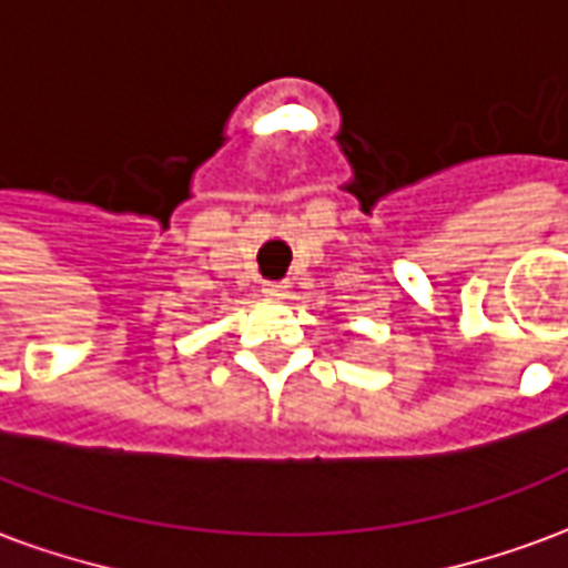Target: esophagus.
<instances>
[{"mask_svg": "<svg viewBox=\"0 0 568 568\" xmlns=\"http://www.w3.org/2000/svg\"><path fill=\"white\" fill-rule=\"evenodd\" d=\"M264 297H271V301H283V297H288V285L285 283H264Z\"/></svg>", "mask_w": 568, "mask_h": 568, "instance_id": "34e87169", "label": "esophagus"}]
</instances>
